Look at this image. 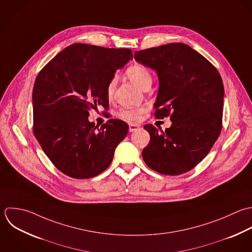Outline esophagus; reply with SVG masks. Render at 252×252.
Here are the masks:
<instances>
[{
  "label": "esophagus",
  "mask_w": 252,
  "mask_h": 252,
  "mask_svg": "<svg viewBox=\"0 0 252 252\" xmlns=\"http://www.w3.org/2000/svg\"><path fill=\"white\" fill-rule=\"evenodd\" d=\"M138 127H139V126H137V125H129V131L132 132V131L136 130Z\"/></svg>",
  "instance_id": "esophagus-1"
}]
</instances>
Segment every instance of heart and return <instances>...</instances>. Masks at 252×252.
Wrapping results in <instances>:
<instances>
[{"instance_id": "1", "label": "heart", "mask_w": 252, "mask_h": 252, "mask_svg": "<svg viewBox=\"0 0 252 252\" xmlns=\"http://www.w3.org/2000/svg\"><path fill=\"white\" fill-rule=\"evenodd\" d=\"M127 77L132 80L136 85H138L142 89H148L153 81V76L150 69L142 64V63H133L126 69ZM117 87V78L113 77L107 84L106 87V94L109 99H112L115 95ZM147 111L146 108H124L121 109L118 113V116L126 122L133 123L138 122L141 120L143 114Z\"/></svg>"}]
</instances>
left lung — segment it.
<instances>
[{"label": "left lung", "instance_id": "1", "mask_svg": "<svg viewBox=\"0 0 252 252\" xmlns=\"http://www.w3.org/2000/svg\"><path fill=\"white\" fill-rule=\"evenodd\" d=\"M134 59L157 71L160 88L155 117H170L165 131L148 124L146 165L163 175L192 170L210 152L222 130L224 84L217 68L183 43L136 51Z\"/></svg>", "mask_w": 252, "mask_h": 252}]
</instances>
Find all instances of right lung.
Here are the masks:
<instances>
[{
    "label": "right lung",
    "instance_id": "1",
    "mask_svg": "<svg viewBox=\"0 0 252 252\" xmlns=\"http://www.w3.org/2000/svg\"><path fill=\"white\" fill-rule=\"evenodd\" d=\"M129 49L72 44L38 73L32 93L33 133L53 165L72 179H90L112 163L128 126L112 119L100 127L89 110L109 108L108 82L130 59Z\"/></svg>",
    "mask_w": 252,
    "mask_h": 252
}]
</instances>
